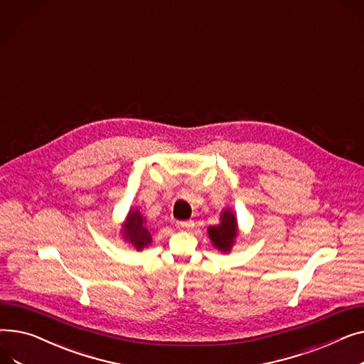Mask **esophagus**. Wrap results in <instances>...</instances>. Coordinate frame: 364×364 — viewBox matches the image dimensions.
Here are the masks:
<instances>
[{
	"label": "esophagus",
	"instance_id": "1",
	"mask_svg": "<svg viewBox=\"0 0 364 364\" xmlns=\"http://www.w3.org/2000/svg\"><path fill=\"white\" fill-rule=\"evenodd\" d=\"M193 227H195V223L193 221H181V223H177V228L184 231V230H191Z\"/></svg>",
	"mask_w": 364,
	"mask_h": 364
}]
</instances>
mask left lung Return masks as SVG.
<instances>
[{
	"label": "left lung",
	"mask_w": 364,
	"mask_h": 364,
	"mask_svg": "<svg viewBox=\"0 0 364 364\" xmlns=\"http://www.w3.org/2000/svg\"><path fill=\"white\" fill-rule=\"evenodd\" d=\"M208 235L212 241V246L218 252L230 253L232 250V246L235 245V240L238 237V221L231 208H227L221 212L220 224L209 227Z\"/></svg>",
	"instance_id": "8db88e82"
}]
</instances>
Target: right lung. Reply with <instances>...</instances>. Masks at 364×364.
<instances>
[{
	"instance_id": "obj_1",
	"label": "right lung",
	"mask_w": 364,
	"mask_h": 364,
	"mask_svg": "<svg viewBox=\"0 0 364 364\" xmlns=\"http://www.w3.org/2000/svg\"><path fill=\"white\" fill-rule=\"evenodd\" d=\"M121 238L130 247L137 252L152 245V234L146 227V218H144L137 208H130L126 220L121 224Z\"/></svg>"
}]
</instances>
